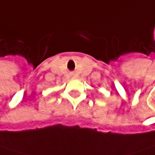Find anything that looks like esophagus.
<instances>
[{"label": "esophagus", "instance_id": "esophagus-1", "mask_svg": "<svg viewBox=\"0 0 155 155\" xmlns=\"http://www.w3.org/2000/svg\"><path fill=\"white\" fill-rule=\"evenodd\" d=\"M72 76H73V75H72Z\"/></svg>", "mask_w": 155, "mask_h": 155}]
</instances>
